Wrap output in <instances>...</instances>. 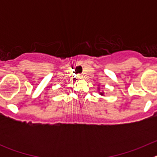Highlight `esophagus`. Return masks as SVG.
<instances>
[{"mask_svg": "<svg viewBox=\"0 0 157 157\" xmlns=\"http://www.w3.org/2000/svg\"><path fill=\"white\" fill-rule=\"evenodd\" d=\"M78 79H82L83 76L82 75H78Z\"/></svg>", "mask_w": 157, "mask_h": 157, "instance_id": "1", "label": "esophagus"}]
</instances>
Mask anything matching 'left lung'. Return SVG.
<instances>
[{
	"mask_svg": "<svg viewBox=\"0 0 157 157\" xmlns=\"http://www.w3.org/2000/svg\"><path fill=\"white\" fill-rule=\"evenodd\" d=\"M98 91H99V92H98V93H99L100 95H101V96H105V93H104V92H100V87H98Z\"/></svg>",
	"mask_w": 157,
	"mask_h": 157,
	"instance_id": "left-lung-1",
	"label": "left lung"
}]
</instances>
